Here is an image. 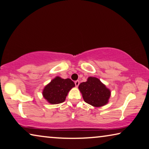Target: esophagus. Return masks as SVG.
I'll return each mask as SVG.
<instances>
[{"label": "esophagus", "instance_id": "1", "mask_svg": "<svg viewBox=\"0 0 149 149\" xmlns=\"http://www.w3.org/2000/svg\"><path fill=\"white\" fill-rule=\"evenodd\" d=\"M74 84H75V86H79V85L80 84L79 80H76V81L74 82Z\"/></svg>", "mask_w": 149, "mask_h": 149}]
</instances>
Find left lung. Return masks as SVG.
<instances>
[{"label":"left lung","instance_id":"1","mask_svg":"<svg viewBox=\"0 0 149 149\" xmlns=\"http://www.w3.org/2000/svg\"><path fill=\"white\" fill-rule=\"evenodd\" d=\"M79 88L84 102L94 107L108 104L111 95L110 91L96 77H88L86 82L79 84Z\"/></svg>","mask_w":149,"mask_h":149}]
</instances>
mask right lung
I'll return each instance as SVG.
<instances>
[{"label":"right lung","instance_id":"add662e5","mask_svg":"<svg viewBox=\"0 0 149 149\" xmlns=\"http://www.w3.org/2000/svg\"><path fill=\"white\" fill-rule=\"evenodd\" d=\"M74 86V82L70 79H63L57 77L45 86L43 96L51 104L62 103L65 100L68 92Z\"/></svg>","mask_w":149,"mask_h":149}]
</instances>
